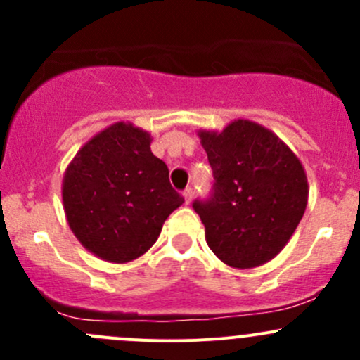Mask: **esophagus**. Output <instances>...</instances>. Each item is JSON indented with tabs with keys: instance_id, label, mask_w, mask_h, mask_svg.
Masks as SVG:
<instances>
[{
	"instance_id": "esophagus-1",
	"label": "esophagus",
	"mask_w": 360,
	"mask_h": 360,
	"mask_svg": "<svg viewBox=\"0 0 360 360\" xmlns=\"http://www.w3.org/2000/svg\"><path fill=\"white\" fill-rule=\"evenodd\" d=\"M183 197H184V200H186V203H190L191 200H193V188H186V190L183 191Z\"/></svg>"
}]
</instances>
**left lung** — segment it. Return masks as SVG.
I'll return each mask as SVG.
<instances>
[{"instance_id": "obj_1", "label": "left lung", "mask_w": 360, "mask_h": 360, "mask_svg": "<svg viewBox=\"0 0 360 360\" xmlns=\"http://www.w3.org/2000/svg\"><path fill=\"white\" fill-rule=\"evenodd\" d=\"M212 190L193 209L210 250L233 268L274 259L300 224L308 183L296 155L264 127L235 120L223 132H200Z\"/></svg>"}]
</instances>
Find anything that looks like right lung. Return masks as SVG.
Segmentation results:
<instances>
[{
	"label": "right lung",
	"mask_w": 360,
	"mask_h": 360,
	"mask_svg": "<svg viewBox=\"0 0 360 360\" xmlns=\"http://www.w3.org/2000/svg\"><path fill=\"white\" fill-rule=\"evenodd\" d=\"M151 137L132 123H115L89 141L68 167L64 210L83 248L111 263L143 256L184 198L169 181Z\"/></svg>",
	"instance_id": "obj_1"
}]
</instances>
